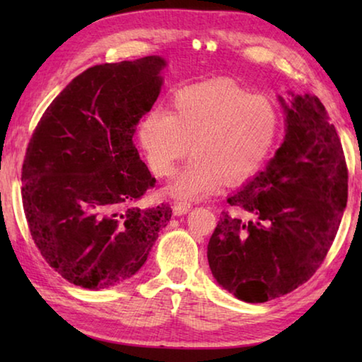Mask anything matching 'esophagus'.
I'll list each match as a JSON object with an SVG mask.
<instances>
[{"label":"esophagus","mask_w":362,"mask_h":362,"mask_svg":"<svg viewBox=\"0 0 362 362\" xmlns=\"http://www.w3.org/2000/svg\"><path fill=\"white\" fill-rule=\"evenodd\" d=\"M192 203H188V201H175L174 203V214L175 216H183V214H187L189 209H192Z\"/></svg>","instance_id":"34e87169"}]
</instances>
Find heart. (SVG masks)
<instances>
[{
  "mask_svg": "<svg viewBox=\"0 0 362 362\" xmlns=\"http://www.w3.org/2000/svg\"><path fill=\"white\" fill-rule=\"evenodd\" d=\"M279 129L274 103L262 94L216 79L179 90L173 113L151 110L139 137L150 169L169 177L192 150L193 159L173 183L182 198H201L222 180L236 185L250 179L272 151Z\"/></svg>",
  "mask_w": 362,
  "mask_h": 362,
  "instance_id": "b5f03b06",
  "label": "heart"
}]
</instances>
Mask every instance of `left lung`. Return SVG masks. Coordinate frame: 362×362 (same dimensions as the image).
Returning <instances> with one entry per match:
<instances>
[{"label":"left lung","mask_w":362,"mask_h":362,"mask_svg":"<svg viewBox=\"0 0 362 362\" xmlns=\"http://www.w3.org/2000/svg\"><path fill=\"white\" fill-rule=\"evenodd\" d=\"M286 137L265 170L231 194L214 230L207 260L217 283L263 303L306 283L326 259L348 199V169L326 108L293 95Z\"/></svg>","instance_id":"1"}]
</instances>
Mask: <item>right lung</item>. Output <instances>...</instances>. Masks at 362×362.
Instances as JSON below:
<instances>
[{"label":"right lung","mask_w":362,"mask_h":362,"mask_svg":"<svg viewBox=\"0 0 362 362\" xmlns=\"http://www.w3.org/2000/svg\"><path fill=\"white\" fill-rule=\"evenodd\" d=\"M159 56L90 66L42 113L22 166L32 238L60 276L107 289L136 274L169 204L139 207L156 179L132 142L161 90Z\"/></svg>","instance_id":"add662e5"}]
</instances>
